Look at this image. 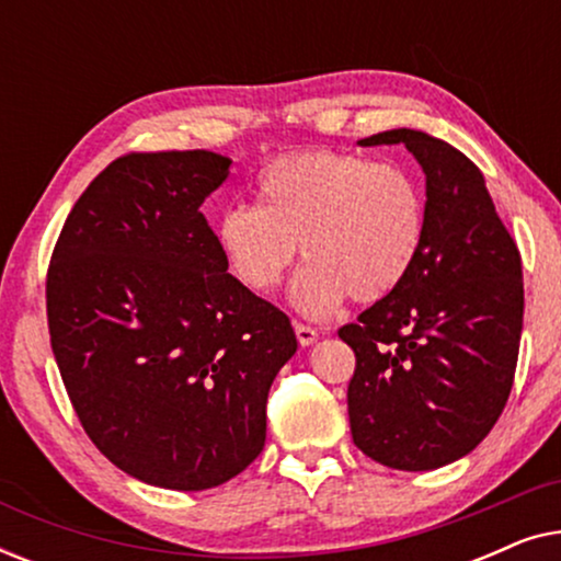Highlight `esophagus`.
<instances>
[{"label":"esophagus","mask_w":561,"mask_h":561,"mask_svg":"<svg viewBox=\"0 0 561 561\" xmlns=\"http://www.w3.org/2000/svg\"><path fill=\"white\" fill-rule=\"evenodd\" d=\"M296 336H298V342L304 344V347H309V344L319 340V329H313L309 324H296Z\"/></svg>","instance_id":"1"}]
</instances>
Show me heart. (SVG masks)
<instances>
[{"label": "heart", "mask_w": 561, "mask_h": 561, "mask_svg": "<svg viewBox=\"0 0 561 561\" xmlns=\"http://www.w3.org/2000/svg\"><path fill=\"white\" fill-rule=\"evenodd\" d=\"M255 206L219 214L217 248L252 294H273L296 260L294 306L321 319L347 301H380L416 265L426 234V196L401 163L311 150L267 163Z\"/></svg>", "instance_id": "b5f03b06"}]
</instances>
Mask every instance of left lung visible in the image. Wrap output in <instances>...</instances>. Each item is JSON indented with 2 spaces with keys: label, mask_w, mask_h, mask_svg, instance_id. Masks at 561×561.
Instances as JSON below:
<instances>
[{
  "label": "left lung",
  "mask_w": 561,
  "mask_h": 561,
  "mask_svg": "<svg viewBox=\"0 0 561 561\" xmlns=\"http://www.w3.org/2000/svg\"><path fill=\"white\" fill-rule=\"evenodd\" d=\"M359 145H405L426 173V234L393 294L344 324L355 352L352 442L393 470H436L470 455L505 409L524 327L520 252L480 168L419 129Z\"/></svg>",
  "instance_id": "1"
}]
</instances>
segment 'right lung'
<instances>
[{"mask_svg":"<svg viewBox=\"0 0 561 561\" xmlns=\"http://www.w3.org/2000/svg\"><path fill=\"white\" fill-rule=\"evenodd\" d=\"M229 163L209 150L112 160L68 214L45 280L83 432L168 490L217 488L263 451L267 390L298 347L286 313L227 273L198 211Z\"/></svg>","mask_w":561,"mask_h":561,"instance_id":"right-lung-1","label":"right lung"}]
</instances>
